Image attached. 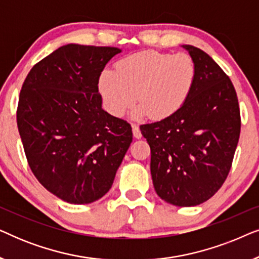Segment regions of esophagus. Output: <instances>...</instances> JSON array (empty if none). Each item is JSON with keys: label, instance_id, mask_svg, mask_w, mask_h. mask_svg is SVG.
I'll return each instance as SVG.
<instances>
[{"label": "esophagus", "instance_id": "34e87169", "mask_svg": "<svg viewBox=\"0 0 259 259\" xmlns=\"http://www.w3.org/2000/svg\"><path fill=\"white\" fill-rule=\"evenodd\" d=\"M132 131H133L134 138H137V139H140V138L143 137V134H141V132H140L139 126L136 125V123H132Z\"/></svg>", "mask_w": 259, "mask_h": 259}]
</instances>
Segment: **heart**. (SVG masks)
<instances>
[{"mask_svg":"<svg viewBox=\"0 0 259 259\" xmlns=\"http://www.w3.org/2000/svg\"><path fill=\"white\" fill-rule=\"evenodd\" d=\"M197 68L185 53L168 54L144 51L131 54L115 65V73L102 70L98 90L109 114L122 116L134 102V118L148 114L155 120L176 114L193 90Z\"/></svg>","mask_w":259,"mask_h":259,"instance_id":"b5f03b06","label":"heart"}]
</instances>
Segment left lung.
Wrapping results in <instances>:
<instances>
[{
  "mask_svg": "<svg viewBox=\"0 0 259 259\" xmlns=\"http://www.w3.org/2000/svg\"><path fill=\"white\" fill-rule=\"evenodd\" d=\"M197 68L193 90L176 114L141 125L151 147L155 192L176 206H196L210 199L231 168L240 134L235 87L213 59L183 45Z\"/></svg>",
  "mask_w": 259,
  "mask_h": 259,
  "instance_id": "1",
  "label": "left lung"
}]
</instances>
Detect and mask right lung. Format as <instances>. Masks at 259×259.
Wrapping results in <instances>:
<instances>
[{
    "mask_svg": "<svg viewBox=\"0 0 259 259\" xmlns=\"http://www.w3.org/2000/svg\"><path fill=\"white\" fill-rule=\"evenodd\" d=\"M115 47L66 45L37 62L24 80L17 127L31 172L70 204L108 192L132 143V127L102 109L98 80Z\"/></svg>",
    "mask_w": 259,
    "mask_h": 259,
    "instance_id": "obj_1",
    "label": "right lung"
}]
</instances>
